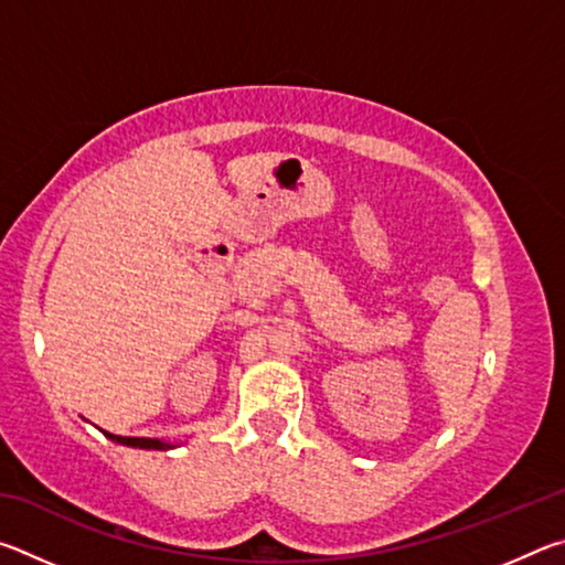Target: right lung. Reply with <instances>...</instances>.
Listing matches in <instances>:
<instances>
[{
    "label": "right lung",
    "instance_id": "1",
    "mask_svg": "<svg viewBox=\"0 0 565 565\" xmlns=\"http://www.w3.org/2000/svg\"><path fill=\"white\" fill-rule=\"evenodd\" d=\"M104 436L111 438V441L124 444V446H134V448H154V451H167V448H174V444L159 441V438H131V436H114L109 431H104Z\"/></svg>",
    "mask_w": 565,
    "mask_h": 565
}]
</instances>
